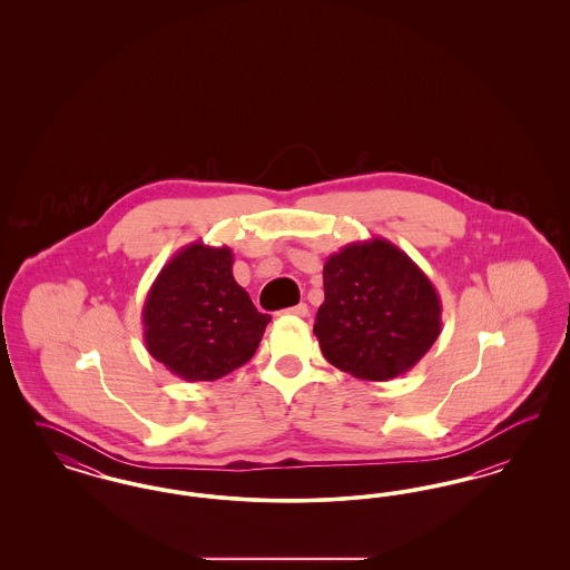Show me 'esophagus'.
Listing matches in <instances>:
<instances>
[{
	"mask_svg": "<svg viewBox=\"0 0 570 570\" xmlns=\"http://www.w3.org/2000/svg\"><path fill=\"white\" fill-rule=\"evenodd\" d=\"M284 314H291V316H307V305H305V303H298L295 307L284 309Z\"/></svg>",
	"mask_w": 570,
	"mask_h": 570,
	"instance_id": "34e87169",
	"label": "esophagus"
}]
</instances>
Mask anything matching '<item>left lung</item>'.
I'll return each instance as SVG.
<instances>
[{"mask_svg": "<svg viewBox=\"0 0 570 570\" xmlns=\"http://www.w3.org/2000/svg\"><path fill=\"white\" fill-rule=\"evenodd\" d=\"M323 282L325 303L314 333L326 361L354 379L404 374L442 331L434 284L406 252L382 237L331 254Z\"/></svg>", "mask_w": 570, "mask_h": 570, "instance_id": "obj_1", "label": "left lung"}]
</instances>
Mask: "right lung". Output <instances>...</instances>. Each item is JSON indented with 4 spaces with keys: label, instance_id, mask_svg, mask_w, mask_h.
<instances>
[{
    "label": "right lung",
    "instance_id": "add662e5",
    "mask_svg": "<svg viewBox=\"0 0 570 570\" xmlns=\"http://www.w3.org/2000/svg\"><path fill=\"white\" fill-rule=\"evenodd\" d=\"M230 247L203 242L179 249L142 305L149 354L188 382L222 379L247 363L269 325L233 277Z\"/></svg>",
    "mask_w": 570,
    "mask_h": 570
}]
</instances>
